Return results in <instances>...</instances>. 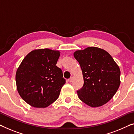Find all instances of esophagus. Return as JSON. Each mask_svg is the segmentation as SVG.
Listing matches in <instances>:
<instances>
[{"label": "esophagus", "mask_w": 134, "mask_h": 134, "mask_svg": "<svg viewBox=\"0 0 134 134\" xmlns=\"http://www.w3.org/2000/svg\"><path fill=\"white\" fill-rule=\"evenodd\" d=\"M73 77H71L70 78L68 79V81H69V82H71L73 81Z\"/></svg>", "instance_id": "1"}]
</instances>
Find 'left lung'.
<instances>
[{
  "label": "left lung",
  "instance_id": "left-lung-1",
  "mask_svg": "<svg viewBox=\"0 0 134 134\" xmlns=\"http://www.w3.org/2000/svg\"><path fill=\"white\" fill-rule=\"evenodd\" d=\"M74 57L79 63L83 85L77 91L79 99L90 107H98L113 98L120 84V70L104 50L89 47L77 51Z\"/></svg>",
  "mask_w": 134,
  "mask_h": 134
}]
</instances>
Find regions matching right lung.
<instances>
[{
  "label": "right lung",
  "mask_w": 134,
  "mask_h": 134,
  "mask_svg": "<svg viewBox=\"0 0 134 134\" xmlns=\"http://www.w3.org/2000/svg\"><path fill=\"white\" fill-rule=\"evenodd\" d=\"M60 52L49 49L29 53L15 75L17 91L26 102L35 108H46L58 98L65 83L63 71L57 64Z\"/></svg>",
  "instance_id": "1"
}]
</instances>
